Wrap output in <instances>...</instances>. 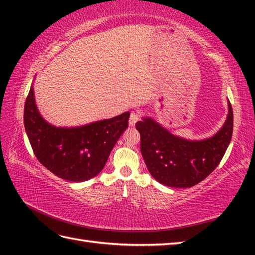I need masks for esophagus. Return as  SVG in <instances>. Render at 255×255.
<instances>
[{"label": "esophagus", "mask_w": 255, "mask_h": 255, "mask_svg": "<svg viewBox=\"0 0 255 255\" xmlns=\"http://www.w3.org/2000/svg\"><path fill=\"white\" fill-rule=\"evenodd\" d=\"M140 119V115L138 112H132L130 114V117H129V126L133 127L134 125H136V123Z\"/></svg>", "instance_id": "34e87169"}]
</instances>
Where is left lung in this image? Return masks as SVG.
<instances>
[{
	"mask_svg": "<svg viewBox=\"0 0 255 255\" xmlns=\"http://www.w3.org/2000/svg\"><path fill=\"white\" fill-rule=\"evenodd\" d=\"M141 136L140 150L155 181L169 187L185 188L207 177L223 159L231 141L234 113L228 101V114L223 126L208 138L191 140L167 130L151 117L136 124Z\"/></svg>",
	"mask_w": 255,
	"mask_h": 255,
	"instance_id": "left-lung-1",
	"label": "left lung"
}]
</instances>
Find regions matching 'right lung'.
<instances>
[{"label":"right lung","mask_w":255,"mask_h":255,"mask_svg":"<svg viewBox=\"0 0 255 255\" xmlns=\"http://www.w3.org/2000/svg\"><path fill=\"white\" fill-rule=\"evenodd\" d=\"M125 112L75 127H57L41 116L31 84L24 107V126L32 151L40 163L58 177L84 182L105 166L111 151L128 127Z\"/></svg>","instance_id":"obj_1"}]
</instances>
